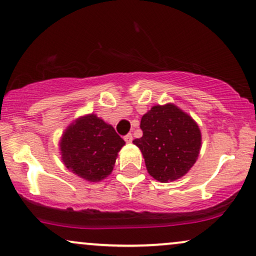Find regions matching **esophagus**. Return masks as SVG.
Instances as JSON below:
<instances>
[{
	"label": "esophagus",
	"instance_id": "1",
	"mask_svg": "<svg viewBox=\"0 0 256 256\" xmlns=\"http://www.w3.org/2000/svg\"><path fill=\"white\" fill-rule=\"evenodd\" d=\"M124 140H125L126 143H131L134 138H132V134H126V136L124 137Z\"/></svg>",
	"mask_w": 256,
	"mask_h": 256
}]
</instances>
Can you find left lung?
I'll list each match as a JSON object with an SVG mask.
<instances>
[{
    "label": "left lung",
    "instance_id": "left-lung-1",
    "mask_svg": "<svg viewBox=\"0 0 256 256\" xmlns=\"http://www.w3.org/2000/svg\"><path fill=\"white\" fill-rule=\"evenodd\" d=\"M143 136L136 138L146 171L161 183L177 180L198 160L202 137L198 122L174 104L152 106L140 119Z\"/></svg>",
    "mask_w": 256,
    "mask_h": 256
}]
</instances>
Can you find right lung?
Instances as JSON below:
<instances>
[{"mask_svg": "<svg viewBox=\"0 0 256 256\" xmlns=\"http://www.w3.org/2000/svg\"><path fill=\"white\" fill-rule=\"evenodd\" d=\"M124 146L125 140L113 126L94 113L73 120L58 143L64 165L76 176L94 183L110 174Z\"/></svg>", "mask_w": 256, "mask_h": 256, "instance_id": "add662e5", "label": "right lung"}]
</instances>
